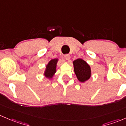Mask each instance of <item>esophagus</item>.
<instances>
[{
    "instance_id": "1",
    "label": "esophagus",
    "mask_w": 126,
    "mask_h": 126,
    "mask_svg": "<svg viewBox=\"0 0 126 126\" xmlns=\"http://www.w3.org/2000/svg\"><path fill=\"white\" fill-rule=\"evenodd\" d=\"M64 58L67 61L70 60V54H65V55L64 56Z\"/></svg>"
}]
</instances>
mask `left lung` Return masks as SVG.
<instances>
[{
  "label": "left lung",
  "mask_w": 126,
  "mask_h": 126,
  "mask_svg": "<svg viewBox=\"0 0 126 126\" xmlns=\"http://www.w3.org/2000/svg\"><path fill=\"white\" fill-rule=\"evenodd\" d=\"M74 72L78 80L81 82H85L90 78L92 70L90 66L82 59H76L73 62Z\"/></svg>",
  "instance_id": "1"
}]
</instances>
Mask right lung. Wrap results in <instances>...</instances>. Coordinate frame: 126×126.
Returning <instances> with one entry per match:
<instances>
[{
	"label": "right lung",
	"instance_id": "right-lung-1",
	"mask_svg": "<svg viewBox=\"0 0 126 126\" xmlns=\"http://www.w3.org/2000/svg\"><path fill=\"white\" fill-rule=\"evenodd\" d=\"M59 59L56 58L52 59L46 65V68L44 73V75L45 78L48 79H51L53 78V76L56 72L57 63Z\"/></svg>",
	"mask_w": 126,
	"mask_h": 126
}]
</instances>
